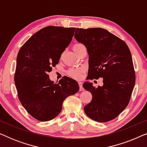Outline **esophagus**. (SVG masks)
I'll list each match as a JSON object with an SVG mask.
<instances>
[{
    "label": "esophagus",
    "mask_w": 147,
    "mask_h": 147,
    "mask_svg": "<svg viewBox=\"0 0 147 147\" xmlns=\"http://www.w3.org/2000/svg\"><path fill=\"white\" fill-rule=\"evenodd\" d=\"M78 84H79V86H80V91H83L84 90V88L83 86H82V81H78Z\"/></svg>",
    "instance_id": "obj_1"
}]
</instances>
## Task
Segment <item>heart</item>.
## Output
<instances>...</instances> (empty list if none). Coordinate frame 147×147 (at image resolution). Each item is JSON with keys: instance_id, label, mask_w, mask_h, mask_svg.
I'll return each instance as SVG.
<instances>
[{"instance_id": "obj_1", "label": "heart", "mask_w": 147, "mask_h": 147, "mask_svg": "<svg viewBox=\"0 0 147 147\" xmlns=\"http://www.w3.org/2000/svg\"><path fill=\"white\" fill-rule=\"evenodd\" d=\"M84 47V45L81 43H76L73 46V49L74 51H77L78 49H79L80 48ZM83 71V69L82 68H72L70 69L67 72V74L70 77L74 78H80V74H81L82 71Z\"/></svg>"}]
</instances>
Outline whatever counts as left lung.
Wrapping results in <instances>:
<instances>
[{
	"label": "left lung",
	"instance_id": "obj_1",
	"mask_svg": "<svg viewBox=\"0 0 147 147\" xmlns=\"http://www.w3.org/2000/svg\"><path fill=\"white\" fill-rule=\"evenodd\" d=\"M74 37L87 49V80L103 78V86L98 88L89 82L84 83V89L92 94L84 112L96 122L114 119L128 106L135 84L129 48L124 41L102 28H77Z\"/></svg>",
	"mask_w": 147,
	"mask_h": 147
}]
</instances>
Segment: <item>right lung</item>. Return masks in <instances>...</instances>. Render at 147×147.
Listing matches in <instances>:
<instances>
[{
  "label": "right lung",
  "mask_w": 147,
  "mask_h": 147,
  "mask_svg": "<svg viewBox=\"0 0 147 147\" xmlns=\"http://www.w3.org/2000/svg\"><path fill=\"white\" fill-rule=\"evenodd\" d=\"M75 29L44 27L33 34L18 53L15 84L19 99L28 113L40 121L55 118L65 98L79 91L75 80L65 77L54 83L48 75L71 43Z\"/></svg>",
  "instance_id": "add662e5"
}]
</instances>
